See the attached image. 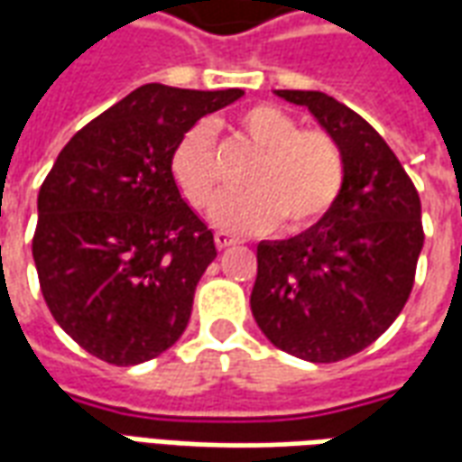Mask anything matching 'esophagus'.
Listing matches in <instances>:
<instances>
[{
    "label": "esophagus",
    "mask_w": 462,
    "mask_h": 462,
    "mask_svg": "<svg viewBox=\"0 0 462 462\" xmlns=\"http://www.w3.org/2000/svg\"><path fill=\"white\" fill-rule=\"evenodd\" d=\"M237 237H232V235H227V232L217 230L215 232V245H217V250H227V247H232V245H237Z\"/></svg>",
    "instance_id": "esophagus-1"
}]
</instances>
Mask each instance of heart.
Here are the masks:
<instances>
[{
	"label": "heart",
	"instance_id": "b5f03b06",
	"mask_svg": "<svg viewBox=\"0 0 462 462\" xmlns=\"http://www.w3.org/2000/svg\"><path fill=\"white\" fill-rule=\"evenodd\" d=\"M240 131L262 155L252 162L245 182L212 208V220L225 230L280 227L297 232L327 215L344 185V155L339 143L324 131H300L282 108L260 104L237 116ZM210 121H195L182 133L171 155L172 178L192 208H208L220 185Z\"/></svg>",
	"mask_w": 462,
	"mask_h": 462
}]
</instances>
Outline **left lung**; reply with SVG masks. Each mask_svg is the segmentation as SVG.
I'll use <instances>...</instances> for the list:
<instances>
[{"label": "left lung", "mask_w": 462, "mask_h": 462, "mask_svg": "<svg viewBox=\"0 0 462 462\" xmlns=\"http://www.w3.org/2000/svg\"><path fill=\"white\" fill-rule=\"evenodd\" d=\"M339 143L344 185L319 222L257 245L250 307L262 334L311 364L354 356L406 307L423 250L420 198L386 141L321 91H274Z\"/></svg>", "instance_id": "obj_1"}]
</instances>
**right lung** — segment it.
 I'll return each instance as SVG.
<instances>
[{
  "mask_svg": "<svg viewBox=\"0 0 462 462\" xmlns=\"http://www.w3.org/2000/svg\"><path fill=\"white\" fill-rule=\"evenodd\" d=\"M240 96L141 86L86 123L46 175L32 242L39 284L59 327L96 358L135 366L188 327L217 250L171 155L192 123Z\"/></svg>",
  "mask_w": 462,
  "mask_h": 462,
  "instance_id": "obj_1",
  "label": "right lung"
}]
</instances>
